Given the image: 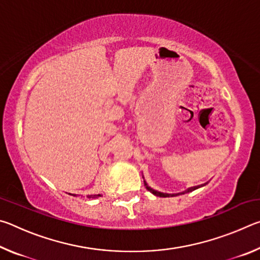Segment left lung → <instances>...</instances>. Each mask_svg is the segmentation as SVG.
I'll return each mask as SVG.
<instances>
[{
    "mask_svg": "<svg viewBox=\"0 0 260 260\" xmlns=\"http://www.w3.org/2000/svg\"><path fill=\"white\" fill-rule=\"evenodd\" d=\"M144 181V186H146V188L148 189L149 191H150L151 193H153V195L155 196H159V197H170V193H164V192H160V191H157V190H155V189H152L151 187H149L148 186V183L146 182V180H143ZM199 187H191V188H189L188 190H186V191H183V193L184 192H189V191H192V190H195V189H197ZM174 195V193H173ZM173 195H171V196H173Z\"/></svg>",
    "mask_w": 260,
    "mask_h": 260,
    "instance_id": "left-lung-1",
    "label": "left lung"
}]
</instances>
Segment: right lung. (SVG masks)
<instances>
[{"instance_id": "right-lung-1", "label": "right lung", "mask_w": 260, "mask_h": 260, "mask_svg": "<svg viewBox=\"0 0 260 260\" xmlns=\"http://www.w3.org/2000/svg\"><path fill=\"white\" fill-rule=\"evenodd\" d=\"M102 195L101 193H99V195H90V196H87L88 199H98V197H101Z\"/></svg>"}]
</instances>
